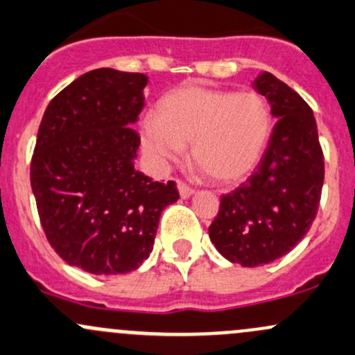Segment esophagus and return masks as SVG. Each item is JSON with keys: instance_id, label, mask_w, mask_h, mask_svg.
I'll list each match as a JSON object with an SVG mask.
<instances>
[{"instance_id": "1", "label": "esophagus", "mask_w": 355, "mask_h": 355, "mask_svg": "<svg viewBox=\"0 0 355 355\" xmlns=\"http://www.w3.org/2000/svg\"><path fill=\"white\" fill-rule=\"evenodd\" d=\"M177 189H178V192H180L182 199H189V197L192 196L193 192H196V190H193L192 187H189V185L184 184V182H182V180L177 182Z\"/></svg>"}]
</instances>
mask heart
Masks as SVG:
<instances>
[{
	"label": "heart",
	"mask_w": 355,
	"mask_h": 355,
	"mask_svg": "<svg viewBox=\"0 0 355 355\" xmlns=\"http://www.w3.org/2000/svg\"><path fill=\"white\" fill-rule=\"evenodd\" d=\"M272 110L257 92L184 87L159 102L158 115L141 121V143L158 166L182 159L192 144V159L223 184L255 170L272 134Z\"/></svg>",
	"instance_id": "b5f03b06"
}]
</instances>
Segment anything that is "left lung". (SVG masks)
<instances>
[{
	"mask_svg": "<svg viewBox=\"0 0 355 355\" xmlns=\"http://www.w3.org/2000/svg\"><path fill=\"white\" fill-rule=\"evenodd\" d=\"M253 88L268 100L277 122L257 170L221 197L209 226L218 252L243 267L274 262L303 240L318 211L325 178L318 128L308 103L267 71Z\"/></svg>",
	"mask_w": 355,
	"mask_h": 355,
	"instance_id": "1",
	"label": "left lung"
}]
</instances>
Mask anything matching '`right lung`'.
Instances as JSON below:
<instances>
[{
    "label": "right lung",
    "mask_w": 355,
    "mask_h": 355,
    "mask_svg": "<svg viewBox=\"0 0 355 355\" xmlns=\"http://www.w3.org/2000/svg\"><path fill=\"white\" fill-rule=\"evenodd\" d=\"M148 76L88 71L44 112L30 184L47 241L69 266L96 275L128 274L151 253L163 209L180 199L175 182L136 170L132 124Z\"/></svg>",
    "instance_id": "1"
}]
</instances>
